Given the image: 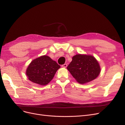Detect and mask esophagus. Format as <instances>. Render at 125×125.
<instances>
[{
	"label": "esophagus",
	"mask_w": 125,
	"mask_h": 125,
	"mask_svg": "<svg viewBox=\"0 0 125 125\" xmlns=\"http://www.w3.org/2000/svg\"><path fill=\"white\" fill-rule=\"evenodd\" d=\"M67 66H68V65H67V64H65V63L64 64H63L62 65V66L63 67V68H66Z\"/></svg>",
	"instance_id": "34e87169"
}]
</instances>
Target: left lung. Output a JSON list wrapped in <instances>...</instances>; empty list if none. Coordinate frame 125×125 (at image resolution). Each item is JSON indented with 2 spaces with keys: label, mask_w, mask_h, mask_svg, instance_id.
Instances as JSON below:
<instances>
[{
  "label": "left lung",
  "mask_w": 125,
  "mask_h": 125,
  "mask_svg": "<svg viewBox=\"0 0 125 125\" xmlns=\"http://www.w3.org/2000/svg\"><path fill=\"white\" fill-rule=\"evenodd\" d=\"M67 69L75 80L80 84H84L97 78L101 69L98 61L94 56L86 54H76Z\"/></svg>",
  "instance_id": "1"
}]
</instances>
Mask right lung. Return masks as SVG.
I'll return each mask as SVG.
<instances>
[{
	"instance_id": "add662e5",
	"label": "right lung",
	"mask_w": 125,
	"mask_h": 125,
	"mask_svg": "<svg viewBox=\"0 0 125 125\" xmlns=\"http://www.w3.org/2000/svg\"><path fill=\"white\" fill-rule=\"evenodd\" d=\"M60 67L50 57L43 55L32 61L27 67L26 74L32 82L45 85L53 79Z\"/></svg>"
}]
</instances>
